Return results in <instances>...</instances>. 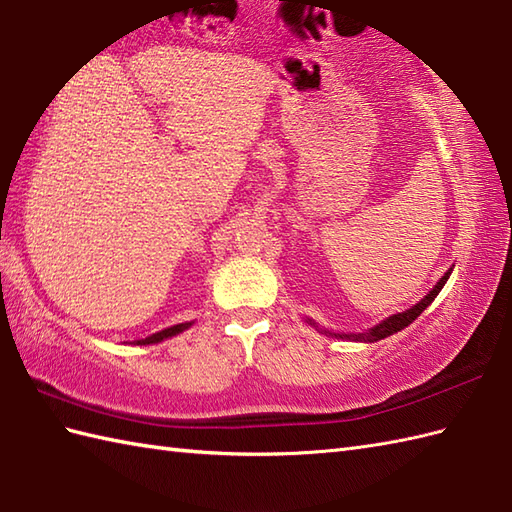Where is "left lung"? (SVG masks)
Returning a JSON list of instances; mask_svg holds the SVG:
<instances>
[{"instance_id":"left-lung-1","label":"left lung","mask_w":512,"mask_h":512,"mask_svg":"<svg viewBox=\"0 0 512 512\" xmlns=\"http://www.w3.org/2000/svg\"><path fill=\"white\" fill-rule=\"evenodd\" d=\"M449 275H451V270H449V273H444V277L438 281L436 286H433V290L429 292V295L424 297L422 301H418L416 306H411V308H409V310H405V312H398V314H394V317H389V319H385L383 323H378L376 328H372V330L361 332V334H336V332H325V334L339 336V339H347V341H365V343H374V341L385 339V336H389V334L400 332L402 328H407L409 323L416 321V319L420 317V314H422L424 310H427V306H431V301L438 297V292L442 290V286L447 284Z\"/></svg>"}]
</instances>
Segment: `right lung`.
Returning <instances> with one entry per match:
<instances>
[{"mask_svg": "<svg viewBox=\"0 0 512 512\" xmlns=\"http://www.w3.org/2000/svg\"><path fill=\"white\" fill-rule=\"evenodd\" d=\"M191 323H178V325H171V328H165L162 332H156V334H151V336H147V339H140V341H134V345H151V343H160V341H165V339H169V336H176V334H180V332H184L189 328Z\"/></svg>", "mask_w": 512, "mask_h": 512, "instance_id": "obj_1", "label": "right lung"}]
</instances>
